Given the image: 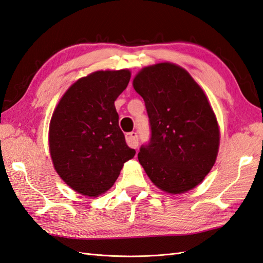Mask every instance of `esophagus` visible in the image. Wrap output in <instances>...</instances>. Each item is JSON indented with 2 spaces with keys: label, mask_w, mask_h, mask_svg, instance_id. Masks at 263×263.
I'll list each match as a JSON object with an SVG mask.
<instances>
[{
  "label": "esophagus",
  "mask_w": 263,
  "mask_h": 263,
  "mask_svg": "<svg viewBox=\"0 0 263 263\" xmlns=\"http://www.w3.org/2000/svg\"><path fill=\"white\" fill-rule=\"evenodd\" d=\"M126 142L132 148H137L138 146V136L135 132L128 133L126 135Z\"/></svg>",
  "instance_id": "34e87169"
}]
</instances>
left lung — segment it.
<instances>
[{
    "mask_svg": "<svg viewBox=\"0 0 263 263\" xmlns=\"http://www.w3.org/2000/svg\"><path fill=\"white\" fill-rule=\"evenodd\" d=\"M133 86L145 101L152 132L138 153L140 165L164 192L194 189L213 167L220 145L205 93L186 70L171 62L143 68Z\"/></svg>",
    "mask_w": 263,
    "mask_h": 263,
    "instance_id": "1",
    "label": "left lung"
}]
</instances>
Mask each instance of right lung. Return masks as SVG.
<instances>
[{
	"mask_svg": "<svg viewBox=\"0 0 263 263\" xmlns=\"http://www.w3.org/2000/svg\"><path fill=\"white\" fill-rule=\"evenodd\" d=\"M130 71H96L77 80L62 96L49 127L54 170L68 186L96 197L109 190L124 164L135 156L118 125L115 100Z\"/></svg>",
	"mask_w": 263,
	"mask_h": 263,
	"instance_id": "right-lung-1",
	"label": "right lung"
}]
</instances>
